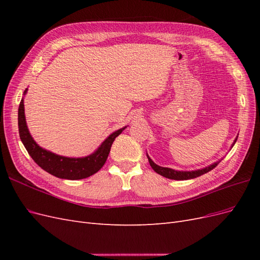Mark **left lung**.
Segmentation results:
<instances>
[{"label":"left lung","mask_w":260,"mask_h":260,"mask_svg":"<svg viewBox=\"0 0 260 260\" xmlns=\"http://www.w3.org/2000/svg\"><path fill=\"white\" fill-rule=\"evenodd\" d=\"M238 138H235L234 142L232 144V146L237 142ZM147 158H148V162L151 165V167L153 168L154 171H156L157 174L165 177V178H168V179H172V180H188V179H194V178H198L204 174H206V172L210 171L214 169L217 165L220 162L216 161L214 164L209 165V166L203 168V169H198V170H193V171H178L175 169H171V168H166V167H161L158 166V165H156L151 158H149V156L147 155Z\"/></svg>","instance_id":"8db88e82"}]
</instances>
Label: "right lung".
<instances>
[{
  "label": "right lung",
  "mask_w": 260,
  "mask_h": 260,
  "mask_svg": "<svg viewBox=\"0 0 260 260\" xmlns=\"http://www.w3.org/2000/svg\"><path fill=\"white\" fill-rule=\"evenodd\" d=\"M27 93V89L23 92V95ZM127 128L123 127L119 130L113 132L95 152L85 157H65L57 154H54L50 151L42 148L37 144L36 141L31 137L28 130L25 117V106H23V99H21L18 108V130L19 137L22 144L25 145L27 152L31 156L38 166L43 170L49 172L52 176L60 179L67 180H79L88 178L104 166L107 159L109 151L115 139Z\"/></svg>",
  "instance_id": "1"
}]
</instances>
